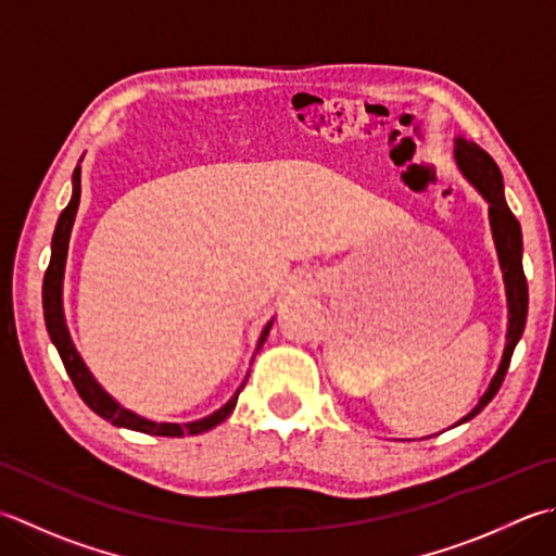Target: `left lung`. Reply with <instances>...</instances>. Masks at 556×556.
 Wrapping results in <instances>:
<instances>
[{
  "instance_id": "8db88e82",
  "label": "left lung",
  "mask_w": 556,
  "mask_h": 556,
  "mask_svg": "<svg viewBox=\"0 0 556 556\" xmlns=\"http://www.w3.org/2000/svg\"><path fill=\"white\" fill-rule=\"evenodd\" d=\"M455 161H458V168L463 170V176L470 180L477 188V192H480L489 202V224H492V236H494L498 265H502V271H504L506 301H508V332H506L502 364H498L492 383H489L484 395L480 397V402H477L470 415H465L460 421H455V427H460V424L480 415L489 402L494 400L498 388L504 383L510 356H514L520 334L526 330L528 281L523 275V236H520L518 219L506 204L502 170H498L494 159L489 156L482 147H477L475 141H467L463 137L455 139Z\"/></svg>"
}]
</instances>
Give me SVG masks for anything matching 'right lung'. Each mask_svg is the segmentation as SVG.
I'll list each match as a JSON object with an SVG mask.
<instances>
[{
    "label": "right lung",
    "mask_w": 556,
    "mask_h": 556,
    "mask_svg": "<svg viewBox=\"0 0 556 556\" xmlns=\"http://www.w3.org/2000/svg\"><path fill=\"white\" fill-rule=\"evenodd\" d=\"M79 198H81V168L76 166L74 168V176H72V200L70 204L64 206L58 226H54V233H52V255H50V265L46 269V279H42V311H46V325H48V334L52 344L58 346L60 358L64 368H67V374L72 378V383L76 388V393L81 395V400L89 405L98 417H103L105 421L115 424V427H125V429H132V431H141V433H151V437H185V433H204L214 429L216 424H222L228 415H231L238 395H241V390L245 386V380L241 383V388L236 390L231 395V400L226 402L224 407H219L212 415H206L202 419H194L188 424H170V421H151L135 415V412L125 409L123 405H117V402L105 393V390L98 386V380L91 376L89 368H86L84 358L76 352V346L70 337L67 330V323H64V311H62V279H64V265H67V248H70V236H72V226H74V216L76 210H79ZM271 328V320L265 325L263 334H260L257 340V350L265 344L267 334Z\"/></svg>",
    "instance_id": "right-lung-1"
}]
</instances>
